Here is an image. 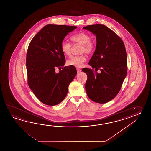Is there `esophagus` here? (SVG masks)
Instances as JSON below:
<instances>
[{"label": "esophagus", "instance_id": "34e87169", "mask_svg": "<svg viewBox=\"0 0 151 151\" xmlns=\"http://www.w3.org/2000/svg\"><path fill=\"white\" fill-rule=\"evenodd\" d=\"M77 72H78V73H80V72L81 71V69H80V68H77Z\"/></svg>", "mask_w": 151, "mask_h": 151}]
</instances>
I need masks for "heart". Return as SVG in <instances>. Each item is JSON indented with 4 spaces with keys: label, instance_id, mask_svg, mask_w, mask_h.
Segmentation results:
<instances>
[{
    "label": "heart",
    "instance_id": "heart-1",
    "mask_svg": "<svg viewBox=\"0 0 151 151\" xmlns=\"http://www.w3.org/2000/svg\"><path fill=\"white\" fill-rule=\"evenodd\" d=\"M72 42L82 45L80 48L81 53H86L88 55L91 54L94 50L95 46L93 42L91 40V37L85 32H81L72 35L70 38ZM60 50L64 55L70 56L72 52V45L66 41L61 42ZM86 61V57L84 55L77 56H72L67 61L68 66H74L76 68H81L83 63Z\"/></svg>",
    "mask_w": 151,
    "mask_h": 151
}]
</instances>
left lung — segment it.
Wrapping results in <instances>:
<instances>
[{
	"instance_id": "left-lung-1",
	"label": "left lung",
	"mask_w": 151,
	"mask_h": 151,
	"mask_svg": "<svg viewBox=\"0 0 151 151\" xmlns=\"http://www.w3.org/2000/svg\"><path fill=\"white\" fill-rule=\"evenodd\" d=\"M96 35L95 52L88 64L93 69L83 68L87 76L85 89L90 99L104 104L119 93L127 72V54L122 39L108 27L101 24L83 27Z\"/></svg>"
}]
</instances>
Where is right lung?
Masks as SVG:
<instances>
[{"label": "right lung", "mask_w": 151, "mask_h": 151, "mask_svg": "<svg viewBox=\"0 0 151 151\" xmlns=\"http://www.w3.org/2000/svg\"><path fill=\"white\" fill-rule=\"evenodd\" d=\"M77 26L48 24L35 35L26 54L27 82L29 88L42 103L54 106L61 102L68 94L69 84L77 74L74 66H65L60 44L68 33Z\"/></svg>", "instance_id": "add662e5"}]
</instances>
